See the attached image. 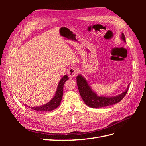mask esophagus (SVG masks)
I'll return each mask as SVG.
<instances>
[{
    "label": "esophagus",
    "mask_w": 146,
    "mask_h": 146,
    "mask_svg": "<svg viewBox=\"0 0 146 146\" xmlns=\"http://www.w3.org/2000/svg\"><path fill=\"white\" fill-rule=\"evenodd\" d=\"M68 74L69 77L70 78H73L75 76H76L77 74V70L75 69L74 67H71L70 68V69L68 70Z\"/></svg>",
    "instance_id": "34e87169"
}]
</instances>
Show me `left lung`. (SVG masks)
Instances as JSON below:
<instances>
[{"label":"left lung","mask_w":146,"mask_h":146,"mask_svg":"<svg viewBox=\"0 0 146 146\" xmlns=\"http://www.w3.org/2000/svg\"><path fill=\"white\" fill-rule=\"evenodd\" d=\"M121 38L123 41L126 42L125 38L123 33H122L121 35ZM76 79L79 92H80L83 100L88 107H90L91 108L107 107V106L114 105L119 102L126 95L130 85L129 84L127 90L124 92H123L122 94L117 96H98L95 92L91 90L85 78L82 75H78Z\"/></svg>","instance_id":"obj_1"}]
</instances>
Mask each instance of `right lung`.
I'll return each mask as SVG.
<instances>
[{"mask_svg": "<svg viewBox=\"0 0 146 146\" xmlns=\"http://www.w3.org/2000/svg\"><path fill=\"white\" fill-rule=\"evenodd\" d=\"M69 79V77L68 76H65L61 79L59 84L57 87V90L56 91V93L55 96L50 102H48L45 105H43L41 106H39V107H29V108H32V110H35V111H52V110H55L56 108L58 106L60 105L61 99L63 98V86L64 84L65 83V82L68 80ZM27 106V105H26Z\"/></svg>", "mask_w": 146, "mask_h": 146, "instance_id": "obj_1", "label": "right lung"}]
</instances>
